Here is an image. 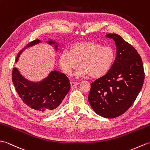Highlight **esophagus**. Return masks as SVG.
<instances>
[{
    "label": "esophagus",
    "instance_id": "34e87169",
    "mask_svg": "<svg viewBox=\"0 0 150 150\" xmlns=\"http://www.w3.org/2000/svg\"><path fill=\"white\" fill-rule=\"evenodd\" d=\"M79 84V82H70V84H71V88L75 87V86L78 85Z\"/></svg>",
    "mask_w": 150,
    "mask_h": 150
}]
</instances>
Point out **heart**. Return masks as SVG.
I'll return each mask as SVG.
<instances>
[{
	"label": "heart",
	"mask_w": 150,
	"mask_h": 150,
	"mask_svg": "<svg viewBox=\"0 0 150 150\" xmlns=\"http://www.w3.org/2000/svg\"><path fill=\"white\" fill-rule=\"evenodd\" d=\"M116 57L111 46H103L95 42H81L72 44L59 57V64L63 72L71 75L73 70L81 66L75 73L77 77L90 75L93 79L103 77L109 72Z\"/></svg>",
	"instance_id": "heart-1"
}]
</instances>
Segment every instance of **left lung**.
<instances>
[{"label": "left lung", "instance_id": "1", "mask_svg": "<svg viewBox=\"0 0 150 150\" xmlns=\"http://www.w3.org/2000/svg\"><path fill=\"white\" fill-rule=\"evenodd\" d=\"M106 36L115 41L117 56L109 72L91 83L88 101L95 113L111 119L132 106L142 88L144 71L141 57L131 44L115 33Z\"/></svg>", "mask_w": 150, "mask_h": 150}]
</instances>
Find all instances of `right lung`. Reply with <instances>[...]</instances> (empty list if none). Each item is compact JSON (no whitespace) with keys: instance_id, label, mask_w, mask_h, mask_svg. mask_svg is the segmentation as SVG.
Wrapping results in <instances>:
<instances>
[{"instance_id":"right-lung-1","label":"right lung","mask_w":150,"mask_h":150,"mask_svg":"<svg viewBox=\"0 0 150 150\" xmlns=\"http://www.w3.org/2000/svg\"><path fill=\"white\" fill-rule=\"evenodd\" d=\"M39 42L40 40L37 39L28 44L26 47L18 53L15 62H17L24 49ZM47 42L50 45L54 44L56 50H58L59 44L55 41L50 40ZM12 81L23 103L40 115H46L55 111L70 90L69 81L67 76L56 70L51 71L42 81L33 82L25 79L18 70L14 68L12 71Z\"/></svg>"}]
</instances>
